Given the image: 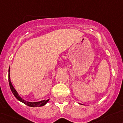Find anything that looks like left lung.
I'll return each instance as SVG.
<instances>
[{
	"label": "left lung",
	"mask_w": 123,
	"mask_h": 123,
	"mask_svg": "<svg viewBox=\"0 0 123 123\" xmlns=\"http://www.w3.org/2000/svg\"><path fill=\"white\" fill-rule=\"evenodd\" d=\"M82 105H83V104H82Z\"/></svg>",
	"instance_id": "8db88e82"
}]
</instances>
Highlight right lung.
Wrapping results in <instances>:
<instances>
[{
  "mask_svg": "<svg viewBox=\"0 0 123 123\" xmlns=\"http://www.w3.org/2000/svg\"><path fill=\"white\" fill-rule=\"evenodd\" d=\"M10 66L9 68L8 69V81H9V85H10V87L11 90H12V93L14 94V96H15L16 98L18 100V101H21V102L24 103L25 105H28L29 107H41L44 105L45 104L48 103V101H49V99L46 100H43V101H38V102H29V101H27L23 99L19 95V94L18 93L16 90H15V88H14V86H13L12 84V82H11V79H10Z\"/></svg>",
  "mask_w": 123,
  "mask_h": 123,
  "instance_id": "right-lung-1",
  "label": "right lung"
}]
</instances>
